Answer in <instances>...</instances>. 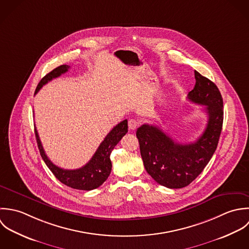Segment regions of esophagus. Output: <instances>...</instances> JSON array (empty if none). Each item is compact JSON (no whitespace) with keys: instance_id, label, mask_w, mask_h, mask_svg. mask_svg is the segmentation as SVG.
Segmentation results:
<instances>
[{"instance_id":"obj_1","label":"esophagus","mask_w":249,"mask_h":249,"mask_svg":"<svg viewBox=\"0 0 249 249\" xmlns=\"http://www.w3.org/2000/svg\"><path fill=\"white\" fill-rule=\"evenodd\" d=\"M128 126H129V129H130V130L135 131V130L138 128L139 123H138V121L135 120V119H130L129 122H128Z\"/></svg>"}]
</instances>
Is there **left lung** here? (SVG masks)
I'll list each match as a JSON object with an SVG mask.
<instances>
[{
	"label": "left lung",
	"mask_w": 249,
	"mask_h": 249,
	"mask_svg": "<svg viewBox=\"0 0 249 249\" xmlns=\"http://www.w3.org/2000/svg\"><path fill=\"white\" fill-rule=\"evenodd\" d=\"M196 86L188 99L206 106L208 123L196 142H174L157 126L143 124L137 130L141 155L150 176L169 189L189 186L210 161L217 147L223 123V100L217 87L195 70Z\"/></svg>",
	"instance_id": "obj_1"
}]
</instances>
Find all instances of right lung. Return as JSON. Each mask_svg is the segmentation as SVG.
Wrapping results in <instances>:
<instances>
[{"instance_id":"right-lung-1","label":"right lung","mask_w":249,"mask_h":249,"mask_svg":"<svg viewBox=\"0 0 249 249\" xmlns=\"http://www.w3.org/2000/svg\"><path fill=\"white\" fill-rule=\"evenodd\" d=\"M69 68V65L63 64L51 71L50 73H48L41 79V81L37 85L35 94H36L38 90L48 82H50L54 78L59 77L61 74L66 73ZM35 132L40 155L43 160L45 161L46 165L52 171V173L55 176V178L62 184L72 189L91 191L99 188L110 174L111 161L109 156L115 145L127 134L128 121L127 119H125L121 121L119 124H117L115 127H113L112 130L107 135V137L101 142L98 149L96 150L95 154L92 156L90 160L83 167L73 170L63 169L53 164L45 154L36 129H35Z\"/></svg>"}]
</instances>
